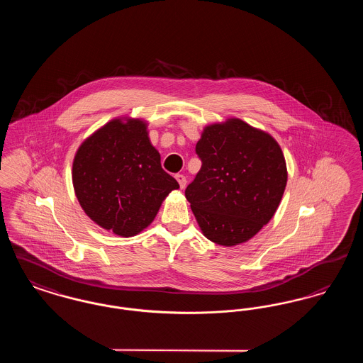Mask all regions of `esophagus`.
<instances>
[{"label": "esophagus", "mask_w": 363, "mask_h": 363, "mask_svg": "<svg viewBox=\"0 0 363 363\" xmlns=\"http://www.w3.org/2000/svg\"><path fill=\"white\" fill-rule=\"evenodd\" d=\"M175 179L178 181L181 189H184V188L186 186V177H185L184 174H177V175H175Z\"/></svg>", "instance_id": "esophagus-1"}]
</instances>
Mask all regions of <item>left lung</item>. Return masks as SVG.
I'll return each instance as SVG.
<instances>
[{
  "instance_id": "1",
  "label": "left lung",
  "mask_w": 363,
  "mask_h": 363,
  "mask_svg": "<svg viewBox=\"0 0 363 363\" xmlns=\"http://www.w3.org/2000/svg\"><path fill=\"white\" fill-rule=\"evenodd\" d=\"M201 169L185 196L209 241H249L275 215L287 184L283 152L271 135L238 118L208 125L196 144Z\"/></svg>"
}]
</instances>
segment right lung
I'll list each match as a JSON object with an SVG mask.
<instances>
[{"label":"right lung","instance_id":"right-lung-1","mask_svg":"<svg viewBox=\"0 0 363 363\" xmlns=\"http://www.w3.org/2000/svg\"><path fill=\"white\" fill-rule=\"evenodd\" d=\"M76 197L89 219L121 237H133L155 219L179 185L160 166L147 123L107 122L79 147L72 169Z\"/></svg>","mask_w":363,"mask_h":363}]
</instances>
